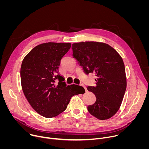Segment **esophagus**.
I'll return each instance as SVG.
<instances>
[{"label":"esophagus","mask_w":149,"mask_h":149,"mask_svg":"<svg viewBox=\"0 0 149 149\" xmlns=\"http://www.w3.org/2000/svg\"><path fill=\"white\" fill-rule=\"evenodd\" d=\"M81 86H82V87H83L85 88V90H86V91H87V88H86V87H85L84 86V85H83V84H81Z\"/></svg>","instance_id":"esophagus-1"}]
</instances>
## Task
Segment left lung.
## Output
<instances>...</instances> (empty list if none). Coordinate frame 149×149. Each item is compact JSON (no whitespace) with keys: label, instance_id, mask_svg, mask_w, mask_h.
Returning a JSON list of instances; mask_svg holds the SVG:
<instances>
[{"label":"left lung","instance_id":"obj_1","mask_svg":"<svg viewBox=\"0 0 149 149\" xmlns=\"http://www.w3.org/2000/svg\"><path fill=\"white\" fill-rule=\"evenodd\" d=\"M73 56L86 74L95 73L96 86H88L95 102L88 106L89 113L104 120L119 110L127 87L125 67L118 53L109 45L98 42H81L72 45Z\"/></svg>","mask_w":149,"mask_h":149}]
</instances>
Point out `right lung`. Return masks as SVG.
<instances>
[{
	"label": "right lung",
	"instance_id": "right-lung-1",
	"mask_svg": "<svg viewBox=\"0 0 149 149\" xmlns=\"http://www.w3.org/2000/svg\"><path fill=\"white\" fill-rule=\"evenodd\" d=\"M71 46L70 43L42 44L22 61L20 79L24 95L32 107L46 118L57 116L66 110L73 95L85 93L81 86H67L59 74L61 60Z\"/></svg>",
	"mask_w": 149,
	"mask_h": 149
}]
</instances>
